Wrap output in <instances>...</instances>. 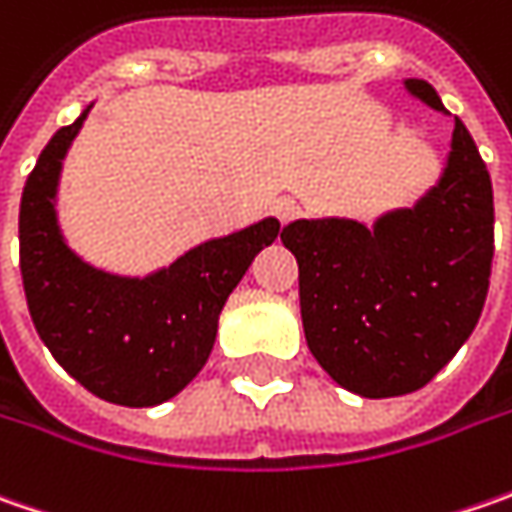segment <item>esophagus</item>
Wrapping results in <instances>:
<instances>
[{"label": "esophagus", "instance_id": "esophagus-1", "mask_svg": "<svg viewBox=\"0 0 512 512\" xmlns=\"http://www.w3.org/2000/svg\"><path fill=\"white\" fill-rule=\"evenodd\" d=\"M273 213H276V219H279V222H290V219H296L299 205H296L290 196H282V199H276V202H273Z\"/></svg>", "mask_w": 512, "mask_h": 512}]
</instances>
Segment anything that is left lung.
Instances as JSON below:
<instances>
[{"mask_svg": "<svg viewBox=\"0 0 512 512\" xmlns=\"http://www.w3.org/2000/svg\"><path fill=\"white\" fill-rule=\"evenodd\" d=\"M447 113L433 85L404 79ZM450 116V113H447ZM282 242L299 262V305L316 362L364 399L430 382L482 316L493 265V185L462 119L439 182L413 207L356 219H296Z\"/></svg>", "mask_w": 512, "mask_h": 512, "instance_id": "obj_1", "label": "left lung"}]
</instances>
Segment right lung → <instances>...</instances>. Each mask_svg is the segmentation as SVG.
I'll list each match as a JSON object with an SVG mask.
<instances>
[{
    "label": "right lung",
    "mask_w": 512,
    "mask_h": 512,
    "mask_svg": "<svg viewBox=\"0 0 512 512\" xmlns=\"http://www.w3.org/2000/svg\"><path fill=\"white\" fill-rule=\"evenodd\" d=\"M93 105L56 130L25 182L19 207V265L28 310L53 359L93 396L122 407L173 399L205 367L219 313L279 219L190 247L148 276H119L68 245L56 193L62 162Z\"/></svg>",
    "instance_id": "obj_1"
}]
</instances>
